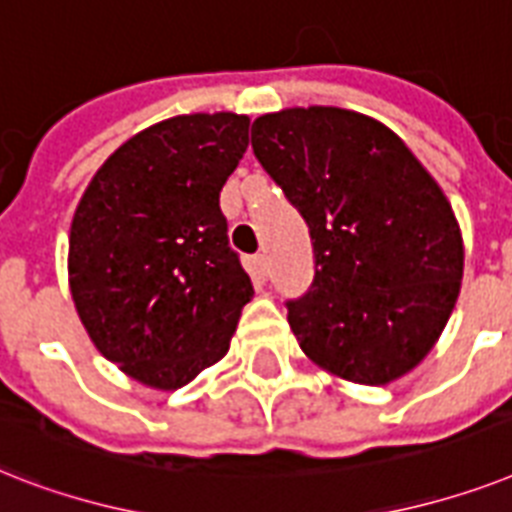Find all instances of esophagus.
<instances>
[{"instance_id": "1", "label": "esophagus", "mask_w": 512, "mask_h": 512, "mask_svg": "<svg viewBox=\"0 0 512 512\" xmlns=\"http://www.w3.org/2000/svg\"><path fill=\"white\" fill-rule=\"evenodd\" d=\"M255 270L260 278H268L270 263H268V252H257L255 255Z\"/></svg>"}]
</instances>
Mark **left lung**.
Here are the masks:
<instances>
[{"label": "left lung", "instance_id": "1", "mask_svg": "<svg viewBox=\"0 0 512 512\" xmlns=\"http://www.w3.org/2000/svg\"><path fill=\"white\" fill-rule=\"evenodd\" d=\"M252 149L310 228L313 284L286 302L302 352L355 384L405 376L442 334L463 278L442 189L384 123L339 107L263 115Z\"/></svg>", "mask_w": 512, "mask_h": 512}]
</instances>
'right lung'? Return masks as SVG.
I'll return each instance as SVG.
<instances>
[{"label": "right lung", "mask_w": 512, "mask_h": 512, "mask_svg": "<svg viewBox=\"0 0 512 512\" xmlns=\"http://www.w3.org/2000/svg\"><path fill=\"white\" fill-rule=\"evenodd\" d=\"M249 118L178 115L115 149L70 226V292L97 350L155 389H181L228 352L252 281L228 244L220 189Z\"/></svg>", "instance_id": "1"}]
</instances>
